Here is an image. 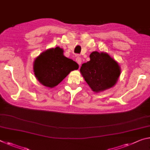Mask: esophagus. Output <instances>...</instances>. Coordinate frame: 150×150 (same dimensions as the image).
Returning <instances> with one entry per match:
<instances>
[{
	"label": "esophagus",
	"mask_w": 150,
	"mask_h": 150,
	"mask_svg": "<svg viewBox=\"0 0 150 150\" xmlns=\"http://www.w3.org/2000/svg\"><path fill=\"white\" fill-rule=\"evenodd\" d=\"M76 61H77V63L80 65L81 64V62H82L81 58L80 57H76Z\"/></svg>",
	"instance_id": "obj_1"
}]
</instances>
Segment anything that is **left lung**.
Masks as SVG:
<instances>
[{
  "mask_svg": "<svg viewBox=\"0 0 150 150\" xmlns=\"http://www.w3.org/2000/svg\"><path fill=\"white\" fill-rule=\"evenodd\" d=\"M89 57L90 61L82 64L80 69L87 83L95 92L112 87L120 75L118 63L105 53L94 51Z\"/></svg>",
  "mask_w": 150,
  "mask_h": 150,
  "instance_id": "left-lung-1",
  "label": "left lung"
}]
</instances>
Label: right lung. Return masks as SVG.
I'll return each instance as SVG.
<instances>
[{"instance_id": "add662e5", "label": "right lung", "mask_w": 150, "mask_h": 150, "mask_svg": "<svg viewBox=\"0 0 150 150\" xmlns=\"http://www.w3.org/2000/svg\"><path fill=\"white\" fill-rule=\"evenodd\" d=\"M79 65L63 55L60 47L50 49L37 57L34 62L35 75L44 86L54 87L62 81L71 71L78 69Z\"/></svg>"}]
</instances>
